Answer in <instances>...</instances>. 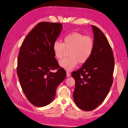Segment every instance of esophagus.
Masks as SVG:
<instances>
[{
	"label": "esophagus",
	"mask_w": 128,
	"mask_h": 128,
	"mask_svg": "<svg viewBox=\"0 0 128 128\" xmlns=\"http://www.w3.org/2000/svg\"><path fill=\"white\" fill-rule=\"evenodd\" d=\"M71 74L70 72H66V77H69L70 76Z\"/></svg>",
	"instance_id": "1"
}]
</instances>
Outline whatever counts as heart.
Segmentation results:
<instances>
[{
	"mask_svg": "<svg viewBox=\"0 0 128 128\" xmlns=\"http://www.w3.org/2000/svg\"><path fill=\"white\" fill-rule=\"evenodd\" d=\"M94 42L92 37L79 32H72L65 36L63 43L56 41L52 45L54 57L58 60L63 57L65 49L70 50L68 58L59 62L60 66L66 71H71L78 63L83 64L89 60L92 54Z\"/></svg>",
	"mask_w": 128,
	"mask_h": 128,
	"instance_id": "obj_1",
	"label": "heart"
}]
</instances>
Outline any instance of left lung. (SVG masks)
<instances>
[{
  "mask_svg": "<svg viewBox=\"0 0 128 128\" xmlns=\"http://www.w3.org/2000/svg\"><path fill=\"white\" fill-rule=\"evenodd\" d=\"M94 47L91 57L79 70L72 73L75 80L73 97L76 106L91 111L103 102L112 83L114 57L112 49L100 29L91 26Z\"/></svg>",
  "mask_w": 128,
  "mask_h": 128,
  "instance_id": "8db88e82",
  "label": "left lung"
}]
</instances>
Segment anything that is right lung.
I'll list each match as a JSON object with an SVG mask.
<instances>
[{"mask_svg": "<svg viewBox=\"0 0 128 128\" xmlns=\"http://www.w3.org/2000/svg\"><path fill=\"white\" fill-rule=\"evenodd\" d=\"M62 24L50 22L38 24L29 33L21 46L18 57L17 74L28 100L38 107L54 100L57 86L66 77L59 68L52 45L62 30Z\"/></svg>", "mask_w": 128, "mask_h": 128, "instance_id": "1", "label": "right lung"}]
</instances>
